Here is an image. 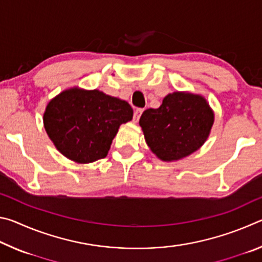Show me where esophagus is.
<instances>
[{"label":"esophagus","mask_w":262,"mask_h":262,"mask_svg":"<svg viewBox=\"0 0 262 262\" xmlns=\"http://www.w3.org/2000/svg\"><path fill=\"white\" fill-rule=\"evenodd\" d=\"M142 113H143V108H137V110L135 111V112H134V121H135V122L139 121V119H140Z\"/></svg>","instance_id":"1"}]
</instances>
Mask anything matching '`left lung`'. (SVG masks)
Listing matches in <instances>:
<instances>
[{"instance_id": "1", "label": "left lung", "mask_w": 262, "mask_h": 262, "mask_svg": "<svg viewBox=\"0 0 262 262\" xmlns=\"http://www.w3.org/2000/svg\"><path fill=\"white\" fill-rule=\"evenodd\" d=\"M214 112L200 95L173 92L158 108L142 113L140 126L151 151L164 162L178 161L201 147L209 136Z\"/></svg>"}]
</instances>
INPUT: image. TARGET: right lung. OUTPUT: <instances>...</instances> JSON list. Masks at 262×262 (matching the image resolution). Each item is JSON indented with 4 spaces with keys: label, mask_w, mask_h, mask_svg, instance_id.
I'll return each instance as SVG.
<instances>
[{
    "label": "right lung",
    "mask_w": 262,
    "mask_h": 262,
    "mask_svg": "<svg viewBox=\"0 0 262 262\" xmlns=\"http://www.w3.org/2000/svg\"><path fill=\"white\" fill-rule=\"evenodd\" d=\"M132 119L127 101L99 90L73 88L48 103L43 126L63 156L86 164L107 156L119 127Z\"/></svg>",
    "instance_id": "right-lung-1"
}]
</instances>
